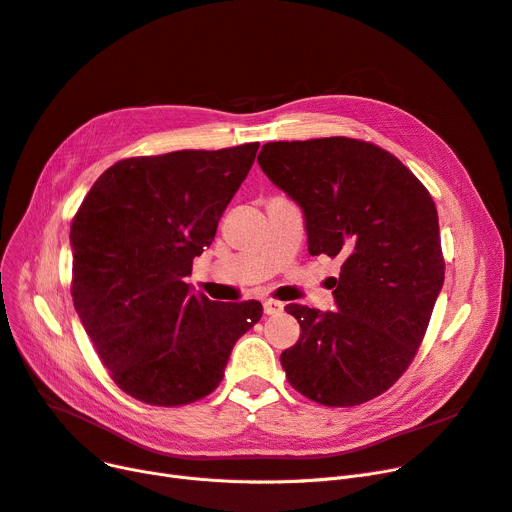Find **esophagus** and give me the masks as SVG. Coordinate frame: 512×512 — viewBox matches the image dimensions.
I'll use <instances>...</instances> for the list:
<instances>
[{"instance_id":"34e87169","label":"esophagus","mask_w":512,"mask_h":512,"mask_svg":"<svg viewBox=\"0 0 512 512\" xmlns=\"http://www.w3.org/2000/svg\"><path fill=\"white\" fill-rule=\"evenodd\" d=\"M262 306H264V312H266V314H277V312L283 310V302H277V300H273V298L264 300Z\"/></svg>"}]
</instances>
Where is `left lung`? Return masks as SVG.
I'll return each mask as SVG.
<instances>
[{"mask_svg":"<svg viewBox=\"0 0 512 512\" xmlns=\"http://www.w3.org/2000/svg\"><path fill=\"white\" fill-rule=\"evenodd\" d=\"M258 164L304 210L308 252L342 260L335 310L285 306L300 323L285 377L323 406L369 402L408 369L444 285L429 191L394 154L350 137L271 141Z\"/></svg>","mask_w":512,"mask_h":512,"instance_id":"left-lung-1","label":"left lung"}]
</instances>
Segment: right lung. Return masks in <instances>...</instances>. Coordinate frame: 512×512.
<instances>
[{
  "instance_id": "1",
  "label": "right lung",
  "mask_w": 512,
  "mask_h": 512,
  "mask_svg": "<svg viewBox=\"0 0 512 512\" xmlns=\"http://www.w3.org/2000/svg\"><path fill=\"white\" fill-rule=\"evenodd\" d=\"M256 152L243 143L120 160L72 218V302L114 383L139 402L183 406L214 392L260 321V302H212L185 283Z\"/></svg>"
}]
</instances>
